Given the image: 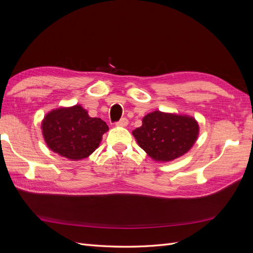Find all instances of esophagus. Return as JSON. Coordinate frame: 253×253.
Instances as JSON below:
<instances>
[{
	"mask_svg": "<svg viewBox=\"0 0 253 253\" xmlns=\"http://www.w3.org/2000/svg\"><path fill=\"white\" fill-rule=\"evenodd\" d=\"M128 124V120L126 118H121L118 122H117V126H126Z\"/></svg>",
	"mask_w": 253,
	"mask_h": 253,
	"instance_id": "esophagus-1",
	"label": "esophagus"
}]
</instances>
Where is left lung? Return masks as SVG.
<instances>
[{
	"label": "left lung",
	"mask_w": 253,
	"mask_h": 253,
	"mask_svg": "<svg viewBox=\"0 0 253 253\" xmlns=\"http://www.w3.org/2000/svg\"><path fill=\"white\" fill-rule=\"evenodd\" d=\"M200 126L187 115L154 111L145 115L142 126L133 131L139 147L156 162H172L195 143Z\"/></svg>",
	"instance_id": "8db88e82"
}]
</instances>
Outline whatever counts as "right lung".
<instances>
[{"instance_id":"1","label":"right lung","mask_w":253,"mask_h":253,"mask_svg":"<svg viewBox=\"0 0 253 253\" xmlns=\"http://www.w3.org/2000/svg\"><path fill=\"white\" fill-rule=\"evenodd\" d=\"M47 147L72 160L88 157L101 142L109 126L100 118H91L81 105L52 110L42 121Z\"/></svg>"}]
</instances>
